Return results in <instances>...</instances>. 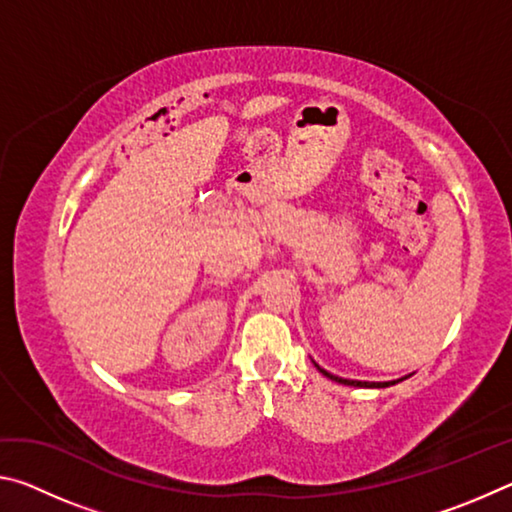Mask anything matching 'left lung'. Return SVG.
<instances>
[{
	"mask_svg": "<svg viewBox=\"0 0 512 512\" xmlns=\"http://www.w3.org/2000/svg\"><path fill=\"white\" fill-rule=\"evenodd\" d=\"M314 366H316V370L320 372V375H325L327 379L339 381V384H343V386H357V388H386V386H393V384H397V381H402V379H409V375H406V377H402V379H393V381H357V379H343V377H336V375H332V372H327L325 368H320L316 361H314Z\"/></svg>",
	"mask_w": 512,
	"mask_h": 512,
	"instance_id": "8db88e82",
	"label": "left lung"
}]
</instances>
